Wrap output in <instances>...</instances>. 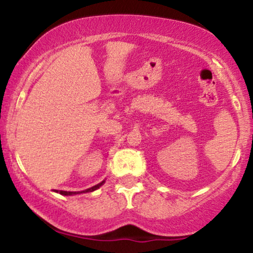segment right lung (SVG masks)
Segmentation results:
<instances>
[{
    "instance_id": "right-lung-1",
    "label": "right lung",
    "mask_w": 253,
    "mask_h": 253,
    "mask_svg": "<svg viewBox=\"0 0 253 253\" xmlns=\"http://www.w3.org/2000/svg\"><path fill=\"white\" fill-rule=\"evenodd\" d=\"M104 184V180L102 182H99V184H97L95 186H92V187L87 188V190L85 191H79V192H68V191H55V192H59L60 194H62V196H73V194H79V193H86V192H92V191L97 190V188L101 187L102 185Z\"/></svg>"
}]
</instances>
